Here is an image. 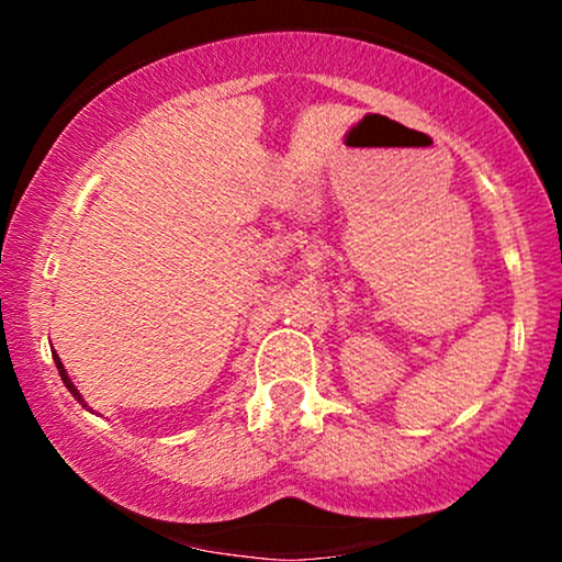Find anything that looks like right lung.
Returning <instances> with one entry per match:
<instances>
[{"label": "right lung", "instance_id": "obj_1", "mask_svg": "<svg viewBox=\"0 0 562 562\" xmlns=\"http://www.w3.org/2000/svg\"><path fill=\"white\" fill-rule=\"evenodd\" d=\"M53 359H55V364H57V372H60L63 383H66V389H68L70 393H74V398H76V402H79L81 406H89L87 402H83V396H81V393H79V389H76V385H74V383H70V378H68L66 367H63V362H60V357H57V353H55V351H53ZM92 412H94V409H92Z\"/></svg>", "mask_w": 562, "mask_h": 562}]
</instances>
